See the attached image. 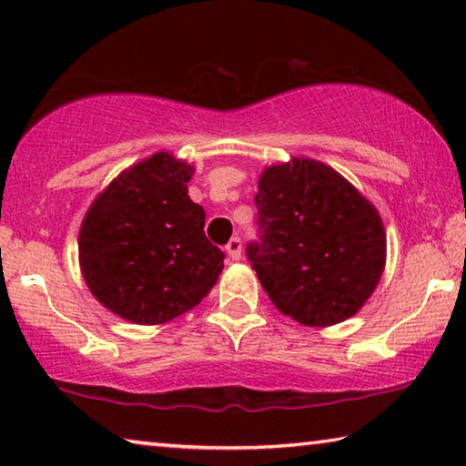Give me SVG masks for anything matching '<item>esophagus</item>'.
Instances as JSON below:
<instances>
[{
	"instance_id": "obj_1",
	"label": "esophagus",
	"mask_w": 466,
	"mask_h": 466,
	"mask_svg": "<svg viewBox=\"0 0 466 466\" xmlns=\"http://www.w3.org/2000/svg\"><path fill=\"white\" fill-rule=\"evenodd\" d=\"M226 252L232 261H238V258L242 257V240L238 238V236H234V238H230V242L226 244Z\"/></svg>"
}]
</instances>
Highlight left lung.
I'll list each match as a JSON object with an SVG mask.
<instances>
[{
	"instance_id": "obj_1",
	"label": "left lung",
	"mask_w": 466,
	"mask_h": 466,
	"mask_svg": "<svg viewBox=\"0 0 466 466\" xmlns=\"http://www.w3.org/2000/svg\"><path fill=\"white\" fill-rule=\"evenodd\" d=\"M255 203L261 238L247 257L275 309L306 327L353 317L384 271L386 232L374 205L310 157L265 168Z\"/></svg>"
}]
</instances>
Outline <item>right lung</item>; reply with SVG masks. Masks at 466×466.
Here are the masks:
<instances>
[{"label": "right lung", "mask_w": 466, "mask_h": 466, "mask_svg": "<svg viewBox=\"0 0 466 466\" xmlns=\"http://www.w3.org/2000/svg\"><path fill=\"white\" fill-rule=\"evenodd\" d=\"M193 167L168 152L123 170L86 214L77 248L98 302L136 325H162L216 286L224 252L205 238L188 197Z\"/></svg>", "instance_id": "add662e5"}]
</instances>
